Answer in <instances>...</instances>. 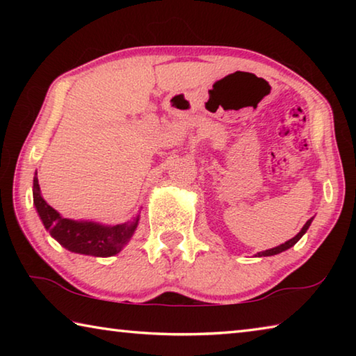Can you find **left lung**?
Returning <instances> with one entry per match:
<instances>
[{"mask_svg": "<svg viewBox=\"0 0 356 356\" xmlns=\"http://www.w3.org/2000/svg\"><path fill=\"white\" fill-rule=\"evenodd\" d=\"M311 221H312V218L311 220H308L306 221V225L301 227V231L297 234V236H295L293 238H291V240H287L286 243H282V245H280V246H276V248H272V250H267V251H262V252H257V256H273V254H278V252H282V251H286V250H289L291 248V246H293L295 243L298 242V240L303 237V234L308 231V227L311 226Z\"/></svg>", "mask_w": 356, "mask_h": 356, "instance_id": "1", "label": "left lung"}]
</instances>
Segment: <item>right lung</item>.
<instances>
[{
	"label": "right lung",
	"mask_w": 356,
	"mask_h": 356,
	"mask_svg": "<svg viewBox=\"0 0 356 356\" xmlns=\"http://www.w3.org/2000/svg\"><path fill=\"white\" fill-rule=\"evenodd\" d=\"M34 206L38 209L42 222L50 236L56 238L64 248L78 254L108 257L122 250V246L134 236L138 220L116 226H102L92 221H74L63 218L55 209L48 206L40 196L38 177L33 182Z\"/></svg>",
	"instance_id": "obj_1"
}]
</instances>
